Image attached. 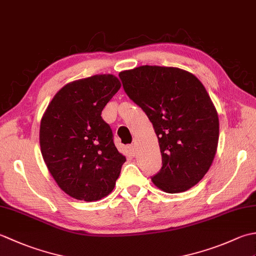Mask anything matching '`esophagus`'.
I'll use <instances>...</instances> for the list:
<instances>
[{
  "mask_svg": "<svg viewBox=\"0 0 256 256\" xmlns=\"http://www.w3.org/2000/svg\"><path fill=\"white\" fill-rule=\"evenodd\" d=\"M128 152H130V155H131V156L136 155V146H135V144L128 145Z\"/></svg>",
  "mask_w": 256,
  "mask_h": 256,
  "instance_id": "34e87169",
  "label": "esophagus"
}]
</instances>
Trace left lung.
Masks as SVG:
<instances>
[{"instance_id":"8db88e82","label":"left lung","mask_w":256,"mask_h":256,"mask_svg":"<svg viewBox=\"0 0 256 256\" xmlns=\"http://www.w3.org/2000/svg\"><path fill=\"white\" fill-rule=\"evenodd\" d=\"M118 77L158 138L162 166L152 182L168 194L194 187L209 170L219 140L218 113L204 84L186 70L148 64Z\"/></svg>"}]
</instances>
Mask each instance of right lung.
<instances>
[{
    "mask_svg": "<svg viewBox=\"0 0 256 256\" xmlns=\"http://www.w3.org/2000/svg\"><path fill=\"white\" fill-rule=\"evenodd\" d=\"M120 88L113 74L72 81L57 92L42 118V158L58 186L74 199L90 202L106 197L126 160L101 118Z\"/></svg>",
    "mask_w": 256,
    "mask_h": 256,
    "instance_id": "right-lung-1",
    "label": "right lung"
}]
</instances>
